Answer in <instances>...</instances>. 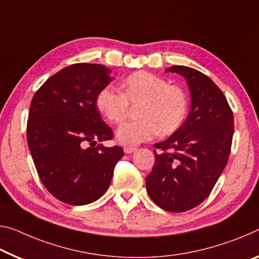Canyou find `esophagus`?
Wrapping results in <instances>:
<instances>
[{
  "instance_id": "obj_1",
  "label": "esophagus",
  "mask_w": 259,
  "mask_h": 259,
  "mask_svg": "<svg viewBox=\"0 0 259 259\" xmlns=\"http://www.w3.org/2000/svg\"><path fill=\"white\" fill-rule=\"evenodd\" d=\"M124 153H126V154H130V153H133V152H135L136 151V147H134V146H124Z\"/></svg>"
}]
</instances>
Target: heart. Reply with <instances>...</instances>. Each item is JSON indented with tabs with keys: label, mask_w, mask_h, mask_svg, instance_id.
<instances>
[{
	"label": "heart",
	"mask_w": 259,
	"mask_h": 259,
	"mask_svg": "<svg viewBox=\"0 0 259 259\" xmlns=\"http://www.w3.org/2000/svg\"><path fill=\"white\" fill-rule=\"evenodd\" d=\"M122 92L112 88L101 89L96 106L113 124H121L129 115L130 106H137L139 120L123 124L116 131L117 141L124 145H137L155 135L168 136L181 128L188 113L187 97L178 86L165 78L147 71L130 73L121 83Z\"/></svg>",
	"instance_id": "b5f03b06"
}]
</instances>
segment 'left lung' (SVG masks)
I'll use <instances>...</instances> for the list:
<instances>
[{
    "mask_svg": "<svg viewBox=\"0 0 259 259\" xmlns=\"http://www.w3.org/2000/svg\"><path fill=\"white\" fill-rule=\"evenodd\" d=\"M187 79L191 107L181 128L157 143L153 169L146 178L151 199L168 212H186L211 194L227 165L234 134V116L223 91L196 69L173 65Z\"/></svg>",
    "mask_w": 259,
    "mask_h": 259,
    "instance_id": "left-lung-1",
    "label": "left lung"
}]
</instances>
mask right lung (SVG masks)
<instances>
[{"label": "right lung", "mask_w": 259, "mask_h": 259, "mask_svg": "<svg viewBox=\"0 0 259 259\" xmlns=\"http://www.w3.org/2000/svg\"><path fill=\"white\" fill-rule=\"evenodd\" d=\"M110 72L102 64H71L49 77L32 98L28 149L45 188L65 204L99 199L124 154L121 146L96 142L114 136L96 106L98 92L113 80Z\"/></svg>", "instance_id": "right-lung-1"}]
</instances>
